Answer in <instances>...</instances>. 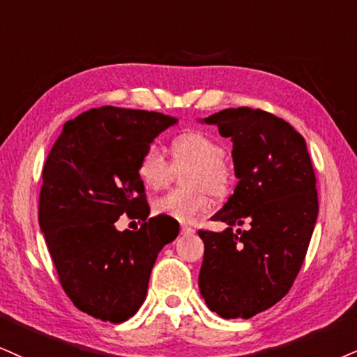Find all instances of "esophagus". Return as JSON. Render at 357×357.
Returning a JSON list of instances; mask_svg holds the SVG:
<instances>
[{
  "instance_id": "34e87169",
  "label": "esophagus",
  "mask_w": 357,
  "mask_h": 357,
  "mask_svg": "<svg viewBox=\"0 0 357 357\" xmlns=\"http://www.w3.org/2000/svg\"><path fill=\"white\" fill-rule=\"evenodd\" d=\"M193 231H195V230H193L192 227H187V225L182 227V233H183V235H192Z\"/></svg>"
}]
</instances>
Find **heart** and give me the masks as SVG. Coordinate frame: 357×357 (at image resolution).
Instances as JSON below:
<instances>
[{"label": "heart", "instance_id": "b5f03b06", "mask_svg": "<svg viewBox=\"0 0 357 357\" xmlns=\"http://www.w3.org/2000/svg\"><path fill=\"white\" fill-rule=\"evenodd\" d=\"M170 163L183 171L182 190H172L153 202L152 210L160 217L190 223L208 212V192L215 197L227 193L231 182L230 167L223 160V145L212 135L200 130H185L174 135L169 142ZM137 177L147 190H158L169 182L172 167L157 147L149 145L137 160Z\"/></svg>", "mask_w": 357, "mask_h": 357}]
</instances>
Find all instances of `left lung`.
I'll list each match as a JSON object with an SVG mask.
<instances>
[{
  "instance_id": "1",
  "label": "left lung",
  "mask_w": 357,
  "mask_h": 357,
  "mask_svg": "<svg viewBox=\"0 0 357 357\" xmlns=\"http://www.w3.org/2000/svg\"><path fill=\"white\" fill-rule=\"evenodd\" d=\"M200 122L231 139L238 183L212 217L227 230L199 231V288L218 316L248 319L289 291L305 261L318 218L313 164L303 135L261 109H225ZM243 222L248 231H232Z\"/></svg>"
}]
</instances>
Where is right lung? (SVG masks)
I'll list each match as a JSON object with an SVG mask.
<instances>
[{"mask_svg": "<svg viewBox=\"0 0 357 357\" xmlns=\"http://www.w3.org/2000/svg\"><path fill=\"white\" fill-rule=\"evenodd\" d=\"M177 119L160 112L91 109L68 121L43 169L39 227L59 281L74 306L122 323L139 311L157 255L178 235V222L149 218L137 160ZM139 218L137 232L115 222Z\"/></svg>", "mask_w": 357, "mask_h": 357, "instance_id": "obj_1", "label": "right lung"}]
</instances>
